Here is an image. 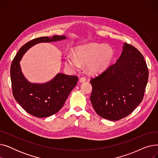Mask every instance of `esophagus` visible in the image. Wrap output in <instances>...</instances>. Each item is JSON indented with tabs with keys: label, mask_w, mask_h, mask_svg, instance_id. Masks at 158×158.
<instances>
[{
	"label": "esophagus",
	"mask_w": 158,
	"mask_h": 158,
	"mask_svg": "<svg viewBox=\"0 0 158 158\" xmlns=\"http://www.w3.org/2000/svg\"><path fill=\"white\" fill-rule=\"evenodd\" d=\"M86 81V79L85 77H81L79 79V81H80V82H81V83H82V82H85Z\"/></svg>",
	"instance_id": "1"
}]
</instances>
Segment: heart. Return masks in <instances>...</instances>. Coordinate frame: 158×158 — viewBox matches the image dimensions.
Segmentation results:
<instances>
[{
  "label": "heart",
  "instance_id": "obj_1",
  "mask_svg": "<svg viewBox=\"0 0 158 158\" xmlns=\"http://www.w3.org/2000/svg\"><path fill=\"white\" fill-rule=\"evenodd\" d=\"M113 49L109 45L89 44L75 48L74 56L65 57L66 67L72 72L80 70L81 64H86L87 71L96 74L105 70L110 65L114 57Z\"/></svg>",
  "mask_w": 158,
  "mask_h": 158
}]
</instances>
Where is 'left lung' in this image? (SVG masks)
Returning a JSON list of instances; mask_svg holds the SVG:
<instances>
[{"mask_svg":"<svg viewBox=\"0 0 158 158\" xmlns=\"http://www.w3.org/2000/svg\"><path fill=\"white\" fill-rule=\"evenodd\" d=\"M114 64L90 80V101L102 118L116 121L127 117L142 101L148 78L143 55L137 48L123 43Z\"/></svg>","mask_w":158,"mask_h":158,"instance_id":"8db88e82","label":"left lung"}]
</instances>
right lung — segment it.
Instances as JSON below:
<instances>
[{"instance_id": "add662e5", "label": "right lung", "mask_w": 158, "mask_h": 158, "mask_svg": "<svg viewBox=\"0 0 158 158\" xmlns=\"http://www.w3.org/2000/svg\"><path fill=\"white\" fill-rule=\"evenodd\" d=\"M66 39L64 36L54 35L32 40L20 48L12 62L10 73L14 98L28 113L36 117H48L59 111L71 91L76 86L78 78L57 73L49 81L44 83H34L24 76L20 62L23 56L34 45Z\"/></svg>"}]
</instances>
